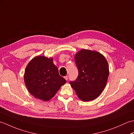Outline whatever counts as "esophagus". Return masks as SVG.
I'll use <instances>...</instances> for the list:
<instances>
[{"mask_svg": "<svg viewBox=\"0 0 134 134\" xmlns=\"http://www.w3.org/2000/svg\"><path fill=\"white\" fill-rule=\"evenodd\" d=\"M64 79H65L66 81H67V80H68V76H67H67H64Z\"/></svg>", "mask_w": 134, "mask_h": 134, "instance_id": "34e87169", "label": "esophagus"}]
</instances>
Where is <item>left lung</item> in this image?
I'll return each mask as SVG.
<instances>
[{
  "label": "left lung",
  "mask_w": 134,
  "mask_h": 134,
  "mask_svg": "<svg viewBox=\"0 0 134 134\" xmlns=\"http://www.w3.org/2000/svg\"><path fill=\"white\" fill-rule=\"evenodd\" d=\"M78 76L70 82L79 98L89 101L97 98L106 86L109 65L104 56L96 51L82 49L75 54Z\"/></svg>",
  "instance_id": "8db88e82"
}]
</instances>
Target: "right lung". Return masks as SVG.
<instances>
[{"label":"right lung","instance_id":"obj_1","mask_svg":"<svg viewBox=\"0 0 134 134\" xmlns=\"http://www.w3.org/2000/svg\"><path fill=\"white\" fill-rule=\"evenodd\" d=\"M25 83L29 92L36 98L47 101L53 98L66 83L59 75L53 58L37 56L27 64L24 74Z\"/></svg>","mask_w":134,"mask_h":134}]
</instances>
